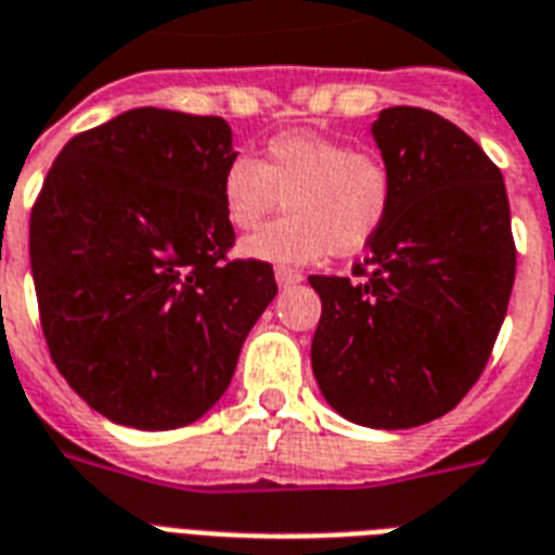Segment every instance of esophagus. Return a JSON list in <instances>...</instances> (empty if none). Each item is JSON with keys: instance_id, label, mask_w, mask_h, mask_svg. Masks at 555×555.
<instances>
[{"instance_id": "obj_1", "label": "esophagus", "mask_w": 555, "mask_h": 555, "mask_svg": "<svg viewBox=\"0 0 555 555\" xmlns=\"http://www.w3.org/2000/svg\"><path fill=\"white\" fill-rule=\"evenodd\" d=\"M276 282H279V287L299 285L301 273L299 270H291V268H276Z\"/></svg>"}]
</instances>
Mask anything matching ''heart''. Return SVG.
<instances>
[{
    "label": "heart",
    "instance_id": "1",
    "mask_svg": "<svg viewBox=\"0 0 555 555\" xmlns=\"http://www.w3.org/2000/svg\"><path fill=\"white\" fill-rule=\"evenodd\" d=\"M285 202L291 216L268 224L238 250L245 259L308 264L353 256L371 245L393 205V176L376 153L350 151L313 130H287L262 159L236 156L222 176V207L236 231H250Z\"/></svg>",
    "mask_w": 555,
    "mask_h": 555
}]
</instances>
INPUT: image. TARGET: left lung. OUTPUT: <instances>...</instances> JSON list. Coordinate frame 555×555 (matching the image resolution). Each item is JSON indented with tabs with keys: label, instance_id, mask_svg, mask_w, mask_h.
I'll return each mask as SVG.
<instances>
[{
	"label": "left lung",
	"instance_id": "left-lung-1",
	"mask_svg": "<svg viewBox=\"0 0 555 555\" xmlns=\"http://www.w3.org/2000/svg\"><path fill=\"white\" fill-rule=\"evenodd\" d=\"M393 205L350 282L310 276L322 319L313 376L339 416L404 430L444 416L485 371L507 313L516 245L502 170L422 107L371 125Z\"/></svg>",
	"mask_w": 555,
	"mask_h": 555
}]
</instances>
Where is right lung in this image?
<instances>
[{
	"label": "right lung",
	"instance_id": "1",
	"mask_svg": "<svg viewBox=\"0 0 555 555\" xmlns=\"http://www.w3.org/2000/svg\"><path fill=\"white\" fill-rule=\"evenodd\" d=\"M236 159L219 116L137 107L62 147L30 214V270L51 359L116 425L173 430L228 390L276 279L224 262Z\"/></svg>",
	"mask_w": 555,
	"mask_h": 555
}]
</instances>
